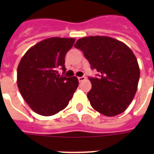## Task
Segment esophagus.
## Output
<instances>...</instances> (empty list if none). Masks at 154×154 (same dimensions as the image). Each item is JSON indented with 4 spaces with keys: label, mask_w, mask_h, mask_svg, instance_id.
<instances>
[{
    "label": "esophagus",
    "mask_w": 154,
    "mask_h": 154,
    "mask_svg": "<svg viewBox=\"0 0 154 154\" xmlns=\"http://www.w3.org/2000/svg\"><path fill=\"white\" fill-rule=\"evenodd\" d=\"M78 78V81H79V82H82V81H84V80H85V77H77Z\"/></svg>",
    "instance_id": "1"
}]
</instances>
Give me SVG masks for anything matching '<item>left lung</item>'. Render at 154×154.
Segmentation results:
<instances>
[{"instance_id":"obj_1","label":"left lung","mask_w":154,"mask_h":154,"mask_svg":"<svg viewBox=\"0 0 154 154\" xmlns=\"http://www.w3.org/2000/svg\"><path fill=\"white\" fill-rule=\"evenodd\" d=\"M74 46L83 52L92 69L100 73L89 77L92 89L87 97L92 107L107 117L124 112L135 96L140 77L133 51L123 42L105 36L82 37Z\"/></svg>"}]
</instances>
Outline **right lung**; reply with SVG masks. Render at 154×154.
I'll return each instance as SVG.
<instances>
[{
  "label": "right lung",
  "instance_id": "add662e5",
  "mask_svg": "<svg viewBox=\"0 0 154 154\" xmlns=\"http://www.w3.org/2000/svg\"><path fill=\"white\" fill-rule=\"evenodd\" d=\"M74 42V38H48L31 47L21 58L17 67L18 89L38 114L52 116L64 109L77 89V77L58 73L59 69L65 72V57Z\"/></svg>",
  "mask_w": 154,
  "mask_h": 154
}]
</instances>
